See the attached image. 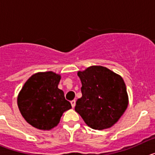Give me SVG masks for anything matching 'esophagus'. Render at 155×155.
I'll list each match as a JSON object with an SVG mask.
<instances>
[{
  "mask_svg": "<svg viewBox=\"0 0 155 155\" xmlns=\"http://www.w3.org/2000/svg\"><path fill=\"white\" fill-rule=\"evenodd\" d=\"M71 105H72V107L74 108L75 105H76V101H75V100H72V101L71 102Z\"/></svg>",
  "mask_w": 155,
  "mask_h": 155,
  "instance_id": "obj_1",
  "label": "esophagus"
}]
</instances>
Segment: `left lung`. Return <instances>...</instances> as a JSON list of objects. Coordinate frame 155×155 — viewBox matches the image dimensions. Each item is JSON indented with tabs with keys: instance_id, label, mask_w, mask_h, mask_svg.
I'll return each instance as SVG.
<instances>
[{
	"instance_id": "1",
	"label": "left lung",
	"mask_w": 155,
	"mask_h": 155,
	"mask_svg": "<svg viewBox=\"0 0 155 155\" xmlns=\"http://www.w3.org/2000/svg\"><path fill=\"white\" fill-rule=\"evenodd\" d=\"M78 76L81 81L82 97L76 102L75 111L94 130L113 127L128 106L123 78L102 66H91L78 71Z\"/></svg>"
}]
</instances>
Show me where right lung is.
Returning a JSON list of instances; mask_svg holds the SVG:
<instances>
[{
  "mask_svg": "<svg viewBox=\"0 0 155 155\" xmlns=\"http://www.w3.org/2000/svg\"><path fill=\"white\" fill-rule=\"evenodd\" d=\"M61 79V74L53 71L38 72L30 77L19 91V111L35 128L50 130L58 125L63 113L71 109L64 91L58 88Z\"/></svg>",
  "mask_w": 155,
  "mask_h": 155,
  "instance_id": "right-lung-1",
  "label": "right lung"
}]
</instances>
